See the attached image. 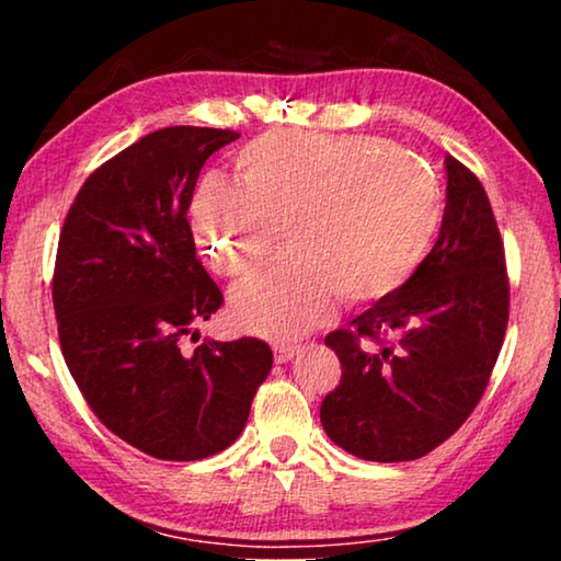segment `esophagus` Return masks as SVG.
Here are the masks:
<instances>
[{"label": "esophagus", "mask_w": 561, "mask_h": 561, "mask_svg": "<svg viewBox=\"0 0 561 561\" xmlns=\"http://www.w3.org/2000/svg\"><path fill=\"white\" fill-rule=\"evenodd\" d=\"M299 348L294 344H274V360H277V364H287V360H291Z\"/></svg>", "instance_id": "1"}]
</instances>
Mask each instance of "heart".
Wrapping results in <instances>:
<instances>
[{"label":"heart","mask_w":561,"mask_h":561,"mask_svg":"<svg viewBox=\"0 0 561 561\" xmlns=\"http://www.w3.org/2000/svg\"><path fill=\"white\" fill-rule=\"evenodd\" d=\"M232 168L237 183L210 175L195 187L190 230L225 279L252 277L287 230L277 262L232 294L234 321L254 334L294 339L339 297H393L440 230L438 178L386 138L270 130L237 148Z\"/></svg>","instance_id":"heart-1"}]
</instances>
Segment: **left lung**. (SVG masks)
Returning a JSON list of instances; mask_svg holds the SVG:
<instances>
[{
  "label": "left lung",
  "mask_w": 561,
  "mask_h": 561,
  "mask_svg": "<svg viewBox=\"0 0 561 561\" xmlns=\"http://www.w3.org/2000/svg\"><path fill=\"white\" fill-rule=\"evenodd\" d=\"M438 242L403 289L368 307L327 346L341 381L321 401L331 440L360 460H417L468 421L505 341V247L478 175L445 158Z\"/></svg>",
  "instance_id": "1"
}]
</instances>
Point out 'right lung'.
Wrapping results in <instances>:
<instances>
[{"instance_id": "1", "label": "right lung", "mask_w": 561, "mask_h": 561, "mask_svg": "<svg viewBox=\"0 0 561 561\" xmlns=\"http://www.w3.org/2000/svg\"><path fill=\"white\" fill-rule=\"evenodd\" d=\"M240 133L170 126L93 170L66 215L51 297L66 366L111 433L160 460L232 445L272 368L260 339L185 336L222 307L187 222L197 175Z\"/></svg>"}]
</instances>
